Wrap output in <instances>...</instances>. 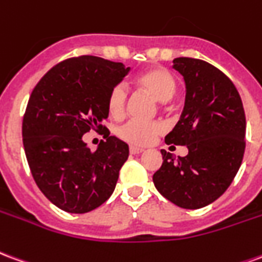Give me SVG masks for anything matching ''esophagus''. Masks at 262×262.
<instances>
[{"mask_svg":"<svg viewBox=\"0 0 262 262\" xmlns=\"http://www.w3.org/2000/svg\"><path fill=\"white\" fill-rule=\"evenodd\" d=\"M129 151H130V154H140V153H143L144 150H143V148H140V147H135V146H130Z\"/></svg>","mask_w":262,"mask_h":262,"instance_id":"obj_1","label":"esophagus"}]
</instances>
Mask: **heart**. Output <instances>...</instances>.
I'll return each mask as SVG.
<instances>
[{"label":"heart","mask_w":262,"mask_h":262,"mask_svg":"<svg viewBox=\"0 0 262 262\" xmlns=\"http://www.w3.org/2000/svg\"><path fill=\"white\" fill-rule=\"evenodd\" d=\"M136 85L142 91L150 94L160 102H167L176 95L177 82L170 71L161 67H153L136 77ZM108 112L114 119H119L125 115L127 105V91L123 85H116L109 92ZM164 130L160 122H143L129 120L118 129V136L135 146H146Z\"/></svg>","instance_id":"b5f03b06"}]
</instances>
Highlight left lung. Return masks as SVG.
<instances>
[{"label":"left lung","mask_w":262,"mask_h":262,"mask_svg":"<svg viewBox=\"0 0 262 262\" xmlns=\"http://www.w3.org/2000/svg\"><path fill=\"white\" fill-rule=\"evenodd\" d=\"M184 77L185 106L167 144L187 146L185 157L161 150L153 182L165 199L199 209L222 196L240 168L246 148V115L231 80L214 66L191 57L174 59Z\"/></svg>","instance_id":"left-lung-1"}]
</instances>
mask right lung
<instances>
[{
  "instance_id": "obj_1",
  "label": "right lung",
  "mask_w": 262,
  "mask_h": 262,
  "mask_svg": "<svg viewBox=\"0 0 262 262\" xmlns=\"http://www.w3.org/2000/svg\"><path fill=\"white\" fill-rule=\"evenodd\" d=\"M130 67L95 56L73 57L43 75L22 122L26 160L33 180L50 202L70 213H86L112 195L129 146L109 136L108 97ZM105 131L91 152L82 136Z\"/></svg>"
}]
</instances>
